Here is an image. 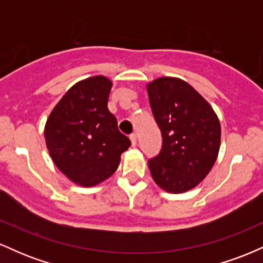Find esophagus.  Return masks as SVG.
<instances>
[{
    "label": "esophagus",
    "instance_id": "obj_1",
    "mask_svg": "<svg viewBox=\"0 0 263 263\" xmlns=\"http://www.w3.org/2000/svg\"><path fill=\"white\" fill-rule=\"evenodd\" d=\"M129 140H131V143L134 147L137 144V136H136V134H132L131 136H129Z\"/></svg>",
    "mask_w": 263,
    "mask_h": 263
}]
</instances>
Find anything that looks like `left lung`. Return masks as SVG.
<instances>
[{"mask_svg":"<svg viewBox=\"0 0 263 263\" xmlns=\"http://www.w3.org/2000/svg\"><path fill=\"white\" fill-rule=\"evenodd\" d=\"M149 105L162 132L159 155L148 167L157 185L172 194L195 188L218 158L221 126L203 96L179 78L147 84Z\"/></svg>","mask_w":263,"mask_h":263,"instance_id":"left-lung-1","label":"left lung"}]
</instances>
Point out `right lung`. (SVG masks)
I'll return each instance as SVG.
<instances>
[{
    "instance_id": "right-lung-1",
    "label": "right lung",
    "mask_w": 263,
    "mask_h": 263,
    "mask_svg": "<svg viewBox=\"0 0 263 263\" xmlns=\"http://www.w3.org/2000/svg\"><path fill=\"white\" fill-rule=\"evenodd\" d=\"M111 86L104 75L78 81L45 122V143L54 164L78 185L93 186L110 178L131 146L107 108Z\"/></svg>"
}]
</instances>
